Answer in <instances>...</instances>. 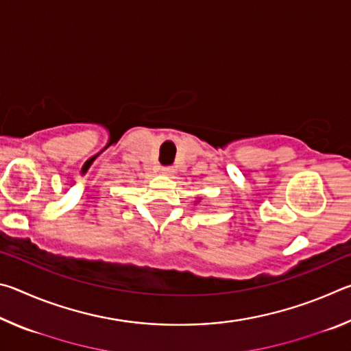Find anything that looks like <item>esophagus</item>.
Listing matches in <instances>:
<instances>
[{"instance_id": "1", "label": "esophagus", "mask_w": 351, "mask_h": 351, "mask_svg": "<svg viewBox=\"0 0 351 351\" xmlns=\"http://www.w3.org/2000/svg\"><path fill=\"white\" fill-rule=\"evenodd\" d=\"M161 171L164 175H170L173 173V167H170V165H164V167H161Z\"/></svg>"}]
</instances>
